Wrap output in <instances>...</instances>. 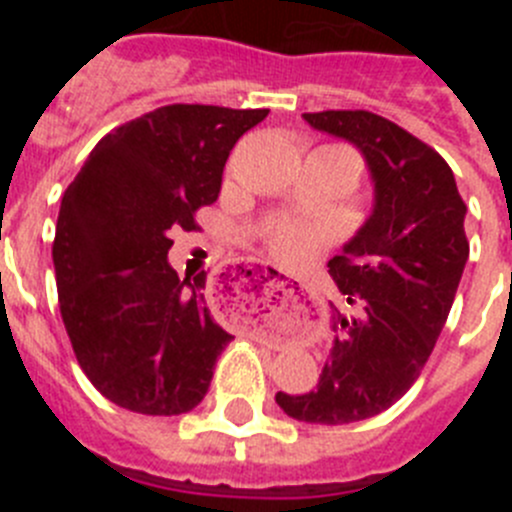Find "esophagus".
Masks as SVG:
<instances>
[{"instance_id":"34e87169","label":"esophagus","mask_w":512,"mask_h":512,"mask_svg":"<svg viewBox=\"0 0 512 512\" xmlns=\"http://www.w3.org/2000/svg\"><path fill=\"white\" fill-rule=\"evenodd\" d=\"M259 271L269 274V271H266V266H261ZM271 282H277V289H282V292H295V289H292V287H297V284L292 282V279H287V277H277V279H271Z\"/></svg>"}]
</instances>
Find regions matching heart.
<instances>
[{"label": "heart", "mask_w": 512, "mask_h": 512, "mask_svg": "<svg viewBox=\"0 0 512 512\" xmlns=\"http://www.w3.org/2000/svg\"><path fill=\"white\" fill-rule=\"evenodd\" d=\"M318 241V228H310V225L277 223L271 228V248L277 251L279 259L289 261V264L305 261L312 253V248L318 246Z\"/></svg>", "instance_id": "1"}]
</instances>
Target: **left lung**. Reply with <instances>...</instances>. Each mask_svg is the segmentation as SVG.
<instances>
[{
	"label": "left lung",
	"mask_w": 512,
	"mask_h": 512,
	"mask_svg": "<svg viewBox=\"0 0 512 512\" xmlns=\"http://www.w3.org/2000/svg\"><path fill=\"white\" fill-rule=\"evenodd\" d=\"M302 117L364 156L374 200L361 228L328 261L354 312L330 305L333 343L318 387L277 392V405L305 423H356L392 408L431 356L469 259L467 205L449 164L395 122L364 110Z\"/></svg>",
	"instance_id": "obj_1"
}]
</instances>
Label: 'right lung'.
Instances as JSON below:
<instances>
[{
    "mask_svg": "<svg viewBox=\"0 0 512 512\" xmlns=\"http://www.w3.org/2000/svg\"><path fill=\"white\" fill-rule=\"evenodd\" d=\"M269 110L169 104L99 140L58 212L53 266L74 354L115 405L182 415L207 395L230 336L205 302L207 274L169 264L171 233L220 192L230 151Z\"/></svg>",
    "mask_w": 512,
    "mask_h": 512,
    "instance_id": "obj_1",
    "label": "right lung"
}]
</instances>
